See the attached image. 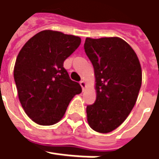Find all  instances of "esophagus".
<instances>
[{"mask_svg": "<svg viewBox=\"0 0 159 159\" xmlns=\"http://www.w3.org/2000/svg\"><path fill=\"white\" fill-rule=\"evenodd\" d=\"M80 84H81V86H82V88H83V90H84L85 86H86V83H85L84 80H82L81 82H80Z\"/></svg>", "mask_w": 159, "mask_h": 159, "instance_id": "34e87169", "label": "esophagus"}]
</instances>
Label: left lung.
Wrapping results in <instances>:
<instances>
[{"instance_id": "1", "label": "left lung", "mask_w": 159, "mask_h": 159, "mask_svg": "<svg viewBox=\"0 0 159 159\" xmlns=\"http://www.w3.org/2000/svg\"><path fill=\"white\" fill-rule=\"evenodd\" d=\"M84 51L93 65L97 98L87 106V120L98 133L117 129L129 116L142 85V69L136 53L117 38L85 39Z\"/></svg>"}]
</instances>
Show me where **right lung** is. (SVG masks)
I'll return each mask as SVG.
<instances>
[{
    "mask_svg": "<svg viewBox=\"0 0 159 159\" xmlns=\"http://www.w3.org/2000/svg\"><path fill=\"white\" fill-rule=\"evenodd\" d=\"M81 44L79 37L46 30L25 44L16 57L14 79L20 103L37 124L50 126L63 117L69 102L82 92L63 62Z\"/></svg>",
    "mask_w": 159,
    "mask_h": 159,
    "instance_id": "add662e5",
    "label": "right lung"
}]
</instances>
